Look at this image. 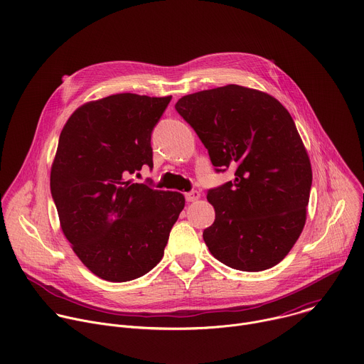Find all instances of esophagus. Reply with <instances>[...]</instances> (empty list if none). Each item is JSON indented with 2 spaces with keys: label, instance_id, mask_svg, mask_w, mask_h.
I'll return each instance as SVG.
<instances>
[{
  "label": "esophagus",
  "instance_id": "34e87169",
  "mask_svg": "<svg viewBox=\"0 0 364 364\" xmlns=\"http://www.w3.org/2000/svg\"><path fill=\"white\" fill-rule=\"evenodd\" d=\"M198 198H200V193H198L197 190H191V191L186 193V200H187L188 203L196 201V200H198Z\"/></svg>",
  "mask_w": 364,
  "mask_h": 364
}]
</instances>
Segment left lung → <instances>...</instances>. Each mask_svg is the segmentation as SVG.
Listing matches in <instances>:
<instances>
[{
  "label": "left lung",
  "instance_id": "8db88e82",
  "mask_svg": "<svg viewBox=\"0 0 364 364\" xmlns=\"http://www.w3.org/2000/svg\"><path fill=\"white\" fill-rule=\"evenodd\" d=\"M176 111L233 181L207 191L216 212L203 239L222 264L265 271L288 255L304 225L313 171L294 119L268 93L228 85L183 96Z\"/></svg>",
  "mask_w": 364,
  "mask_h": 364
}]
</instances>
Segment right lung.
<instances>
[{
  "mask_svg": "<svg viewBox=\"0 0 364 364\" xmlns=\"http://www.w3.org/2000/svg\"><path fill=\"white\" fill-rule=\"evenodd\" d=\"M170 100L111 95L77 108L60 134L51 197L75 253L105 281H132L157 265L184 209L183 194L128 180L152 167L151 134Z\"/></svg>",
  "mask_w": 364,
  "mask_h": 364,
  "instance_id": "right-lung-1",
  "label": "right lung"
}]
</instances>
